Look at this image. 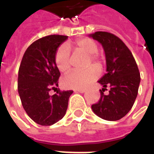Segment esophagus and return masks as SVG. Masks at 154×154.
<instances>
[{"instance_id":"obj_1","label":"esophagus","mask_w":154,"mask_h":154,"mask_svg":"<svg viewBox=\"0 0 154 154\" xmlns=\"http://www.w3.org/2000/svg\"><path fill=\"white\" fill-rule=\"evenodd\" d=\"M75 92H79V93H84L86 90L85 89H77V90H74Z\"/></svg>"}]
</instances>
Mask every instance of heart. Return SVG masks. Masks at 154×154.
Listing matches in <instances>:
<instances>
[{
    "mask_svg": "<svg viewBox=\"0 0 154 154\" xmlns=\"http://www.w3.org/2000/svg\"><path fill=\"white\" fill-rule=\"evenodd\" d=\"M75 48L80 52L89 55L87 66L91 63L100 69L102 66V58L96 54L98 50V45L91 38H84L75 42ZM55 63L57 69L65 72L70 68V52L66 46H62L57 49L55 55ZM98 71L95 67H90L85 71H72L63 79V85L70 89H83L87 87L98 77Z\"/></svg>",
    "mask_w": 154,
    "mask_h": 154,
    "instance_id": "heart-1",
    "label": "heart"
}]
</instances>
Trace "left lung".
I'll use <instances>...</instances> for the list:
<instances>
[{
  "label": "left lung",
  "instance_id": "1",
  "mask_svg": "<svg viewBox=\"0 0 154 154\" xmlns=\"http://www.w3.org/2000/svg\"><path fill=\"white\" fill-rule=\"evenodd\" d=\"M89 37L102 45L106 61V73L98 81L104 88L100 90V100L91 109L101 119L116 121L126 116L135 101L140 83L139 68L132 53L117 36L97 31ZM108 85L111 90L105 95Z\"/></svg>",
  "mask_w": 154,
  "mask_h": 154
}]
</instances>
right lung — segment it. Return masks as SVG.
I'll return each instance as SVG.
<instances>
[{"instance_id":"add662e5","label":"right lung","mask_w":154,"mask_h":154,"mask_svg":"<svg viewBox=\"0 0 154 154\" xmlns=\"http://www.w3.org/2000/svg\"><path fill=\"white\" fill-rule=\"evenodd\" d=\"M67 36L48 35L35 41L26 49L18 73V92L26 113L40 125H52L65 116L72 91H57L60 72L55 63L57 48Z\"/></svg>"}]
</instances>
